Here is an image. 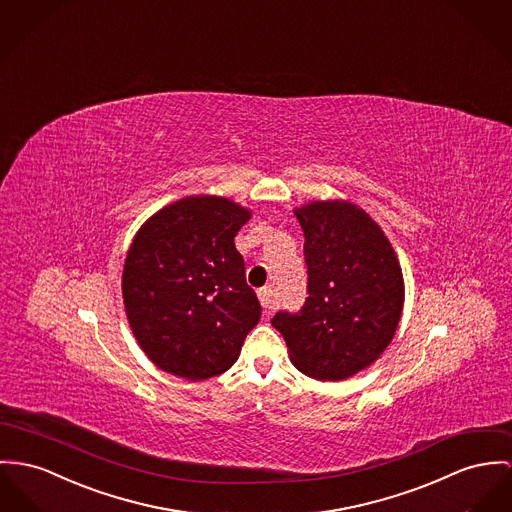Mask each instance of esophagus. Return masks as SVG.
Segmentation results:
<instances>
[{
    "label": "esophagus",
    "instance_id": "34e87169",
    "mask_svg": "<svg viewBox=\"0 0 512 512\" xmlns=\"http://www.w3.org/2000/svg\"><path fill=\"white\" fill-rule=\"evenodd\" d=\"M259 300H261V306L265 308V312H271L275 308V298H273V288L271 286H265L257 292Z\"/></svg>",
    "mask_w": 512,
    "mask_h": 512
}]
</instances>
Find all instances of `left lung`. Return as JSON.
Wrapping results in <instances>:
<instances>
[{
    "instance_id": "obj_1",
    "label": "left lung",
    "mask_w": 512,
    "mask_h": 512,
    "mask_svg": "<svg viewBox=\"0 0 512 512\" xmlns=\"http://www.w3.org/2000/svg\"><path fill=\"white\" fill-rule=\"evenodd\" d=\"M294 214L310 296L300 314L278 312L271 323L300 372L341 382L392 343L405 302L401 265L378 222L351 200H312Z\"/></svg>"
}]
</instances>
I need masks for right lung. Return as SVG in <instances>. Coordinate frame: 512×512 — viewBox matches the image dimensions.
I'll list each match as a JSON object with an SVG mask.
<instances>
[{"mask_svg": "<svg viewBox=\"0 0 512 512\" xmlns=\"http://www.w3.org/2000/svg\"><path fill=\"white\" fill-rule=\"evenodd\" d=\"M251 210L216 195L175 200L132 239L122 269L130 329L146 356L200 382L230 370L261 304L234 243Z\"/></svg>", "mask_w": 512, "mask_h": 512, "instance_id": "right-lung-1", "label": "right lung"}]
</instances>
